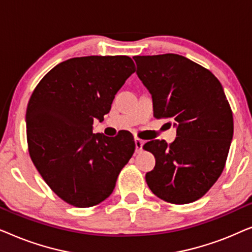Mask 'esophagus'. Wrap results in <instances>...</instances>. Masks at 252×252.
I'll use <instances>...</instances> for the list:
<instances>
[{
  "mask_svg": "<svg viewBox=\"0 0 252 252\" xmlns=\"http://www.w3.org/2000/svg\"><path fill=\"white\" fill-rule=\"evenodd\" d=\"M143 144H144L143 140L139 139V137H135V150H136V153H140V151H142Z\"/></svg>",
  "mask_w": 252,
  "mask_h": 252,
  "instance_id": "34e87169",
  "label": "esophagus"
}]
</instances>
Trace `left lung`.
<instances>
[{
    "label": "left lung",
    "mask_w": 252,
    "mask_h": 252,
    "mask_svg": "<svg viewBox=\"0 0 252 252\" xmlns=\"http://www.w3.org/2000/svg\"><path fill=\"white\" fill-rule=\"evenodd\" d=\"M133 58L153 96L155 118L177 127L172 143L153 140L143 146L156 158L147 185L172 204L197 201L221 175L233 139V112L222 86L208 68L180 55Z\"/></svg>",
    "instance_id": "obj_1"
}]
</instances>
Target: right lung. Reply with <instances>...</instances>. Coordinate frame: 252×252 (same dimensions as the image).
I'll list each match as a JSON object with an SVG mask.
<instances>
[{
  "instance_id": "right-lung-1",
  "label": "right lung",
  "mask_w": 252,
  "mask_h": 252,
  "mask_svg": "<svg viewBox=\"0 0 252 252\" xmlns=\"http://www.w3.org/2000/svg\"><path fill=\"white\" fill-rule=\"evenodd\" d=\"M135 72L128 56H86L62 62L37 84L26 110L29 153L58 197L91 208L112 194L135 150L128 133L93 134L117 92Z\"/></svg>"
}]
</instances>
